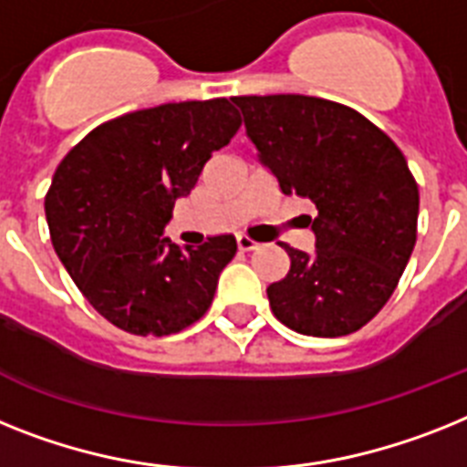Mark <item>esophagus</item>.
<instances>
[{"instance_id": "esophagus-1", "label": "esophagus", "mask_w": 467, "mask_h": 467, "mask_svg": "<svg viewBox=\"0 0 467 467\" xmlns=\"http://www.w3.org/2000/svg\"><path fill=\"white\" fill-rule=\"evenodd\" d=\"M236 243H238V250H241V253H250V250L257 248V243L253 241L250 236H238Z\"/></svg>"}]
</instances>
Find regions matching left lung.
Listing matches in <instances>:
<instances>
[{
  "label": "left lung",
  "mask_w": 467,
  "mask_h": 467,
  "mask_svg": "<svg viewBox=\"0 0 467 467\" xmlns=\"http://www.w3.org/2000/svg\"><path fill=\"white\" fill-rule=\"evenodd\" d=\"M231 99L281 191L317 207L312 255L281 243L291 269L267 288L269 307L306 337L353 334L387 306L418 238L420 192L406 157L346 104L307 95Z\"/></svg>",
  "instance_id": "left-lung-1"
}]
</instances>
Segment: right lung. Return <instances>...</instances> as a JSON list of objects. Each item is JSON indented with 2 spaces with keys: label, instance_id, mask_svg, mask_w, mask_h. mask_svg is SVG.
Wrapping results in <instances>:
<instances>
[{
  "label": "right lung",
  "instance_id": "add662e5",
  "mask_svg": "<svg viewBox=\"0 0 467 467\" xmlns=\"http://www.w3.org/2000/svg\"><path fill=\"white\" fill-rule=\"evenodd\" d=\"M238 129L226 98L169 102L99 123L61 160L45 198L49 236L107 322L136 337H169L210 310L236 238L179 248L161 229Z\"/></svg>",
  "mask_w": 467,
  "mask_h": 467
}]
</instances>
